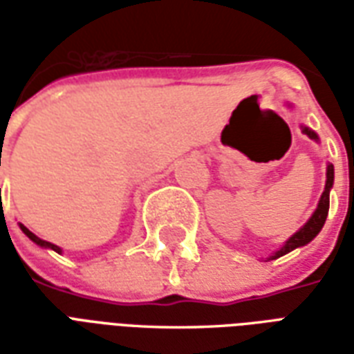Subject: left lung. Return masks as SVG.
<instances>
[{"label":"left lung","instance_id":"8db88e82","mask_svg":"<svg viewBox=\"0 0 354 354\" xmlns=\"http://www.w3.org/2000/svg\"><path fill=\"white\" fill-rule=\"evenodd\" d=\"M286 106H292V104H286ZM299 129H301V132L307 134L309 138L315 140V142H319V134H317L315 131H311L309 127L301 124ZM332 187H334V165H330V162H328L326 185H324V192H322V195H320L319 205H317V208H315V212L311 214V218H309V220H307V222H305L304 225H301V227L292 235V237H288V241H284V245H282L279 250H274L269 258H266V261L277 260V258H281V256H284V254L296 250V248H299V246L309 245L313 239L319 235L320 230H322V225H324V222H326L328 208H330V192H332Z\"/></svg>","mask_w":354,"mask_h":354}]
</instances>
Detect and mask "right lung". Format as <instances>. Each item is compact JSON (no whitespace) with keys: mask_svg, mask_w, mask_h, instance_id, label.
<instances>
[{"mask_svg":"<svg viewBox=\"0 0 354 354\" xmlns=\"http://www.w3.org/2000/svg\"><path fill=\"white\" fill-rule=\"evenodd\" d=\"M19 225H20V230H22V233H24V235H26V237L30 239L32 243H35L37 246H41V248H49V250H55V252L62 254V248H60V246L53 245V243H49V241H43V239H39L37 235H34L32 231L28 230L26 225H22V223H19Z\"/></svg>","mask_w":354,"mask_h":354,"instance_id":"right-lung-1","label":"right lung"}]
</instances>
